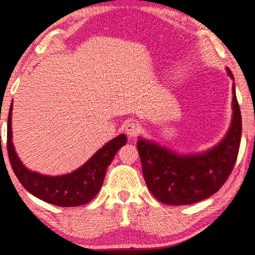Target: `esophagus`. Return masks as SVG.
I'll return each mask as SVG.
<instances>
[{
    "label": "esophagus",
    "mask_w": 255,
    "mask_h": 255,
    "mask_svg": "<svg viewBox=\"0 0 255 255\" xmlns=\"http://www.w3.org/2000/svg\"><path fill=\"white\" fill-rule=\"evenodd\" d=\"M125 132L127 134L128 136H130V138H133V136H135L136 134L139 132V127L138 125H136L135 122H128L125 125Z\"/></svg>",
    "instance_id": "obj_1"
}]
</instances>
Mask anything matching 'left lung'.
<instances>
[{"mask_svg": "<svg viewBox=\"0 0 255 255\" xmlns=\"http://www.w3.org/2000/svg\"><path fill=\"white\" fill-rule=\"evenodd\" d=\"M226 72L234 80L230 69ZM242 119L232 85V119L228 133L212 149L178 153L147 139L138 138L142 175L150 192L164 205H192L214 195L229 175L239 155Z\"/></svg>", "mask_w": 255, "mask_h": 255, "instance_id": "obj_1", "label": "left lung"}]
</instances>
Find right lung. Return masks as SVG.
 I'll list each match as a JSON object with an SVG mask.
<instances>
[{
  "label": "right lung",
  "mask_w": 255,
  "mask_h": 255,
  "mask_svg": "<svg viewBox=\"0 0 255 255\" xmlns=\"http://www.w3.org/2000/svg\"><path fill=\"white\" fill-rule=\"evenodd\" d=\"M13 102L9 108L7 128V150L14 174L25 189L40 200L59 207H76L91 202L102 189L105 173L115 155L123 145L127 136L120 134L106 142L83 166L74 172L63 175H44L32 172L21 163L13 145L12 133Z\"/></svg>",
  "instance_id": "1"
}]
</instances>
